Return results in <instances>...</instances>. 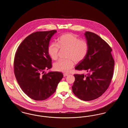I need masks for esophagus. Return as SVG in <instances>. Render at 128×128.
Listing matches in <instances>:
<instances>
[{
    "mask_svg": "<svg viewBox=\"0 0 128 128\" xmlns=\"http://www.w3.org/2000/svg\"><path fill=\"white\" fill-rule=\"evenodd\" d=\"M68 74H67V73H64L63 74V76H64V77H66L67 76H68Z\"/></svg>",
    "mask_w": 128,
    "mask_h": 128,
    "instance_id": "1",
    "label": "esophagus"
}]
</instances>
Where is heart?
<instances>
[{"label":"heart","mask_w":128,"mask_h":128,"mask_svg":"<svg viewBox=\"0 0 128 128\" xmlns=\"http://www.w3.org/2000/svg\"><path fill=\"white\" fill-rule=\"evenodd\" d=\"M58 44L51 43L49 46L48 53L52 59L56 60L58 56L60 48L67 49V60H60L54 64L57 71L69 72L73 68L74 62L82 61L87 55L89 45L84 39H79L77 36L72 33L62 35L58 39Z\"/></svg>","instance_id":"obj_1"}]
</instances>
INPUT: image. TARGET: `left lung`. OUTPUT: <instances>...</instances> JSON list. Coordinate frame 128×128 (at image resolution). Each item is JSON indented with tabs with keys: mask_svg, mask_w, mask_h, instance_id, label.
<instances>
[{
	"mask_svg": "<svg viewBox=\"0 0 128 128\" xmlns=\"http://www.w3.org/2000/svg\"><path fill=\"white\" fill-rule=\"evenodd\" d=\"M89 45L87 55L75 69L86 74H74L73 94L80 99L91 101L101 96L108 89L113 75L115 61L110 45L96 34L86 32Z\"/></svg>",
	"mask_w": 128,
	"mask_h": 128,
	"instance_id": "8db88e82",
	"label": "left lung"
}]
</instances>
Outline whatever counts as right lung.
I'll return each mask as SVG.
<instances>
[{
  "mask_svg": "<svg viewBox=\"0 0 128 128\" xmlns=\"http://www.w3.org/2000/svg\"><path fill=\"white\" fill-rule=\"evenodd\" d=\"M56 30L36 32L26 37L18 46L14 60V72L22 90L29 98L44 100L55 92L63 75L44 72L51 68L48 53L50 40Z\"/></svg>",
  "mask_w": 128,
  "mask_h": 128,
  "instance_id": "right-lung-1",
  "label": "right lung"
}]
</instances>
